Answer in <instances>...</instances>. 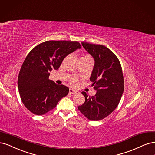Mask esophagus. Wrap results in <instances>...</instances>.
I'll use <instances>...</instances> for the list:
<instances>
[{
  "label": "esophagus",
  "instance_id": "esophagus-1",
  "mask_svg": "<svg viewBox=\"0 0 155 155\" xmlns=\"http://www.w3.org/2000/svg\"><path fill=\"white\" fill-rule=\"evenodd\" d=\"M69 93H71L72 94H76L78 93V91H75L74 89H69Z\"/></svg>",
  "mask_w": 155,
  "mask_h": 155
}]
</instances>
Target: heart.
Masks as SVG:
<instances>
[{"instance_id":"b5f03b06","label":"heart","mask_w":155,"mask_h":155,"mask_svg":"<svg viewBox=\"0 0 155 155\" xmlns=\"http://www.w3.org/2000/svg\"><path fill=\"white\" fill-rule=\"evenodd\" d=\"M87 57H89V56L87 55ZM78 80L76 77H71L70 78V81H69V82H70L71 85H72V86H77L78 84Z\"/></svg>"}]
</instances>
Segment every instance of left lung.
<instances>
[{
	"instance_id": "8db88e82",
	"label": "left lung",
	"mask_w": 155,
	"mask_h": 155,
	"mask_svg": "<svg viewBox=\"0 0 155 155\" xmlns=\"http://www.w3.org/2000/svg\"><path fill=\"white\" fill-rule=\"evenodd\" d=\"M82 46L94 59L90 81L97 90L94 96L82 92L85 102L78 110L90 120H101L118 106L124 89L122 69L118 58L103 45L82 42Z\"/></svg>"
}]
</instances>
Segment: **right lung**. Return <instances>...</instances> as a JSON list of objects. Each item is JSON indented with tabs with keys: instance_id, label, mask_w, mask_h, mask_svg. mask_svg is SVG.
<instances>
[{
	"instance_id": "obj_1",
	"label": "right lung",
	"mask_w": 155,
	"mask_h": 155,
	"mask_svg": "<svg viewBox=\"0 0 155 155\" xmlns=\"http://www.w3.org/2000/svg\"><path fill=\"white\" fill-rule=\"evenodd\" d=\"M81 45L77 41H49L33 48L25 58L18 77L20 96L24 106L36 115H42L57 106L69 88L49 79L64 58Z\"/></svg>"
}]
</instances>
